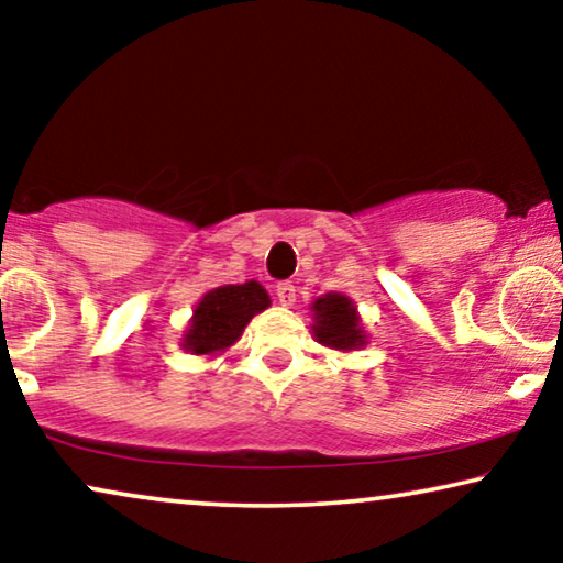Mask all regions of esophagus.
Listing matches in <instances>:
<instances>
[{"mask_svg":"<svg viewBox=\"0 0 563 563\" xmlns=\"http://www.w3.org/2000/svg\"><path fill=\"white\" fill-rule=\"evenodd\" d=\"M276 299H279V305H284V307L295 305L297 302V287H295V284L282 282L279 287H276Z\"/></svg>","mask_w":563,"mask_h":563,"instance_id":"esophagus-1","label":"esophagus"}]
</instances>
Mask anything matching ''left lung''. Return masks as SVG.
Instances as JSON below:
<instances>
[{
	"mask_svg": "<svg viewBox=\"0 0 563 563\" xmlns=\"http://www.w3.org/2000/svg\"><path fill=\"white\" fill-rule=\"evenodd\" d=\"M312 335L325 349L351 353L364 349L368 333L364 330L358 307L343 291H328L310 305Z\"/></svg>",
	"mask_w": 563,
	"mask_h": 563,
	"instance_id": "obj_1",
	"label": "left lung"
}]
</instances>
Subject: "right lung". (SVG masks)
<instances>
[{
	"instance_id": "obj_1",
	"label": "right lung",
	"mask_w": 563,
	"mask_h": 563,
	"mask_svg": "<svg viewBox=\"0 0 563 563\" xmlns=\"http://www.w3.org/2000/svg\"><path fill=\"white\" fill-rule=\"evenodd\" d=\"M266 307H272V297L253 279L205 291L191 310L181 349L195 356H222L230 345L241 341L245 325Z\"/></svg>"
}]
</instances>
